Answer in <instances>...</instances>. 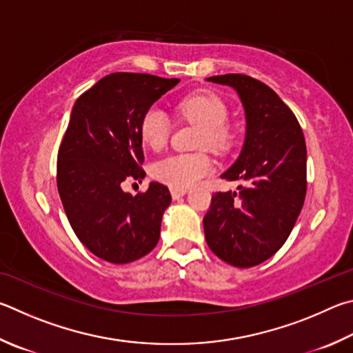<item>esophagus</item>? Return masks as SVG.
<instances>
[{
	"mask_svg": "<svg viewBox=\"0 0 353 353\" xmlns=\"http://www.w3.org/2000/svg\"><path fill=\"white\" fill-rule=\"evenodd\" d=\"M188 192V189H183V188H170V194L173 196V200H178L180 196H183L184 194Z\"/></svg>",
	"mask_w": 353,
	"mask_h": 353,
	"instance_id": "34e87169",
	"label": "esophagus"
}]
</instances>
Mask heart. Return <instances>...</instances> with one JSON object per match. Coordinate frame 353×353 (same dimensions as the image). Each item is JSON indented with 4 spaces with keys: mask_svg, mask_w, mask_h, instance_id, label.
Masks as SVG:
<instances>
[{
    "mask_svg": "<svg viewBox=\"0 0 353 353\" xmlns=\"http://www.w3.org/2000/svg\"><path fill=\"white\" fill-rule=\"evenodd\" d=\"M176 108L183 117L201 125V145L220 150L230 144L231 132L226 125L230 108L219 94L212 91H196L183 97ZM139 134L147 147L161 150L170 136L169 117L158 107L148 108L141 117ZM212 169V158L208 153H176L154 163L152 173L167 186L186 189L209 175Z\"/></svg>",
    "mask_w": 353,
    "mask_h": 353,
    "instance_id": "b5f03b06",
    "label": "heart"
}]
</instances>
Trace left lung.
<instances>
[{"label":"left lung","mask_w":353,"mask_h":353,"mask_svg":"<svg viewBox=\"0 0 353 353\" xmlns=\"http://www.w3.org/2000/svg\"><path fill=\"white\" fill-rule=\"evenodd\" d=\"M232 86L246 114L245 144L221 178L243 181L239 192H215L203 219L209 248L237 268L270 259L287 242L307 194V147L292 110L268 85L245 74L212 76Z\"/></svg>","instance_id":"8db88e82"}]
</instances>
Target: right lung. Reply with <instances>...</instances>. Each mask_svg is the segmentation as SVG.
Listing matches in <instances>:
<instances>
[{
    "label": "right lung",
    "mask_w": 353,
    "mask_h": 353,
    "mask_svg": "<svg viewBox=\"0 0 353 353\" xmlns=\"http://www.w3.org/2000/svg\"><path fill=\"white\" fill-rule=\"evenodd\" d=\"M180 79L113 72L74 103L57 154V188L66 217L80 242L111 263L148 254L159 240L169 189L150 183L145 192L122 190L142 180V114Z\"/></svg>",
    "instance_id": "right-lung-1"
}]
</instances>
